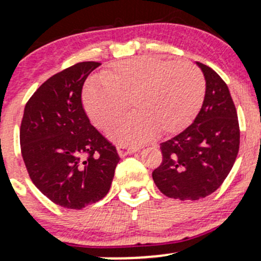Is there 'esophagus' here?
I'll return each mask as SVG.
<instances>
[{"label": "esophagus", "mask_w": 261, "mask_h": 261, "mask_svg": "<svg viewBox=\"0 0 261 261\" xmlns=\"http://www.w3.org/2000/svg\"><path fill=\"white\" fill-rule=\"evenodd\" d=\"M137 149H139V147H131V146H126V145H119L118 146V153L120 157H125V155L136 152Z\"/></svg>", "instance_id": "1"}]
</instances>
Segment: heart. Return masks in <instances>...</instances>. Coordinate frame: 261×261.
I'll list each match as a JSON object with an SVG mask.
<instances>
[{
  "mask_svg": "<svg viewBox=\"0 0 261 261\" xmlns=\"http://www.w3.org/2000/svg\"><path fill=\"white\" fill-rule=\"evenodd\" d=\"M103 82H89L83 104L97 126L109 127L125 113L127 100L136 112L109 131L114 141L136 145L160 131L175 134L194 120L202 106L206 81L196 65L140 56L113 65Z\"/></svg>",
  "mask_w": 261,
  "mask_h": 261,
  "instance_id": "heart-1",
  "label": "heart"
}]
</instances>
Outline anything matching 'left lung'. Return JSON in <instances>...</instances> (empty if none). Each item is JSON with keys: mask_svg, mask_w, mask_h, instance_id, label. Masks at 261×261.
Masks as SVG:
<instances>
[{"mask_svg": "<svg viewBox=\"0 0 261 261\" xmlns=\"http://www.w3.org/2000/svg\"><path fill=\"white\" fill-rule=\"evenodd\" d=\"M206 81L203 103L182 133L161 143L163 160L152 178L164 195L199 200L216 191L239 151V124L228 87L208 66L196 62Z\"/></svg>", "mask_w": 261, "mask_h": 261, "instance_id": "8db88e82", "label": "left lung"}]
</instances>
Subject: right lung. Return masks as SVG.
Wrapping results in <instances>:
<instances>
[{"label": "right lung", "mask_w": 261, "mask_h": 261, "mask_svg": "<svg viewBox=\"0 0 261 261\" xmlns=\"http://www.w3.org/2000/svg\"><path fill=\"white\" fill-rule=\"evenodd\" d=\"M99 65L79 62L45 81L25 104L20 124V151L32 181L66 208L103 199L120 161L83 109V83Z\"/></svg>", "instance_id": "obj_1"}]
</instances>
